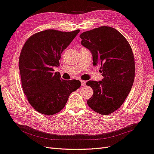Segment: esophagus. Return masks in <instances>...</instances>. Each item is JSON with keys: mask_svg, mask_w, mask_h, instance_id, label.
Instances as JSON below:
<instances>
[{"mask_svg": "<svg viewBox=\"0 0 154 154\" xmlns=\"http://www.w3.org/2000/svg\"><path fill=\"white\" fill-rule=\"evenodd\" d=\"M81 84H82V86H85L86 84L84 80H81Z\"/></svg>", "mask_w": 154, "mask_h": 154, "instance_id": "1", "label": "esophagus"}]
</instances>
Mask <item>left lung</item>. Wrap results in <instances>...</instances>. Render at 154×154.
<instances>
[{"label": "left lung", "instance_id": "obj_1", "mask_svg": "<svg viewBox=\"0 0 154 154\" xmlns=\"http://www.w3.org/2000/svg\"><path fill=\"white\" fill-rule=\"evenodd\" d=\"M81 44L91 53L93 65H100L103 79L88 81L93 90L88 100L97 113L108 115L122 106L132 88L135 69L129 42L116 29L107 26L82 32Z\"/></svg>", "mask_w": 154, "mask_h": 154}]
</instances>
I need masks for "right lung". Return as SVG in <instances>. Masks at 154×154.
Returning <instances> with one entry per match:
<instances>
[{"label":"right lung","instance_id":"obj_1","mask_svg":"<svg viewBox=\"0 0 154 154\" xmlns=\"http://www.w3.org/2000/svg\"><path fill=\"white\" fill-rule=\"evenodd\" d=\"M80 32L49 29L27 40L19 59L22 88L30 104L41 114L53 115L65 107L70 93L81 85L76 80H63L54 67L63 51Z\"/></svg>","mask_w":154,"mask_h":154}]
</instances>
